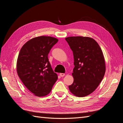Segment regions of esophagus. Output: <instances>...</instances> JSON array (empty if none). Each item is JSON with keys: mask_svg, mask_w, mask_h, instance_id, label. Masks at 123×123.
<instances>
[{"mask_svg": "<svg viewBox=\"0 0 123 123\" xmlns=\"http://www.w3.org/2000/svg\"><path fill=\"white\" fill-rule=\"evenodd\" d=\"M65 73H60L59 74V75H60L61 77H63V76H65Z\"/></svg>", "mask_w": 123, "mask_h": 123, "instance_id": "esophagus-1", "label": "esophagus"}]
</instances>
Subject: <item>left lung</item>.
<instances>
[{"label":"left lung","instance_id":"obj_1","mask_svg":"<svg viewBox=\"0 0 123 123\" xmlns=\"http://www.w3.org/2000/svg\"><path fill=\"white\" fill-rule=\"evenodd\" d=\"M65 39L74 57V81L69 90L74 95L84 97L95 90L105 75L103 53L98 43L90 37L73 36Z\"/></svg>","mask_w":123,"mask_h":123}]
</instances>
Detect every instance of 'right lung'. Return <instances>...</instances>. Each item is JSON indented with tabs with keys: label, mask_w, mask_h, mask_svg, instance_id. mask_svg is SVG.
<instances>
[{
	"label": "right lung",
	"mask_w": 123,
	"mask_h": 123,
	"mask_svg": "<svg viewBox=\"0 0 123 123\" xmlns=\"http://www.w3.org/2000/svg\"><path fill=\"white\" fill-rule=\"evenodd\" d=\"M58 41L50 36L33 38L24 44L18 55V76L28 90L39 97L49 94L58 79L48 57Z\"/></svg>",
	"instance_id": "right-lung-1"
}]
</instances>
